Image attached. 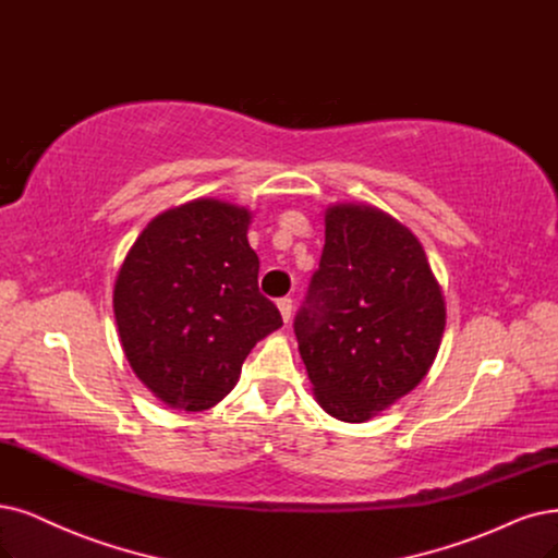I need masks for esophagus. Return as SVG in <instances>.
<instances>
[{
    "instance_id": "obj_1",
    "label": "esophagus",
    "mask_w": 558,
    "mask_h": 558,
    "mask_svg": "<svg viewBox=\"0 0 558 558\" xmlns=\"http://www.w3.org/2000/svg\"><path fill=\"white\" fill-rule=\"evenodd\" d=\"M278 311H280V315H282L284 322H290V319H292V311H294L292 299H290V296L278 299Z\"/></svg>"
}]
</instances>
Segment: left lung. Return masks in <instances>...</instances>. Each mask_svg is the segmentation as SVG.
Here are the masks:
<instances>
[{
    "label": "left lung",
    "instance_id": "left-lung-1",
    "mask_svg": "<svg viewBox=\"0 0 558 558\" xmlns=\"http://www.w3.org/2000/svg\"><path fill=\"white\" fill-rule=\"evenodd\" d=\"M444 326L441 287L418 239L375 206H328L319 268L294 319L326 414L363 423L414 390Z\"/></svg>",
    "mask_w": 558,
    "mask_h": 558
}]
</instances>
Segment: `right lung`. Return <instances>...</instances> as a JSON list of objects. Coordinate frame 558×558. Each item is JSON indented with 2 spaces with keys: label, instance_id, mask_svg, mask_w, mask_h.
<instances>
[{
  "label": "right lung",
  "instance_id": "1",
  "mask_svg": "<svg viewBox=\"0 0 558 558\" xmlns=\"http://www.w3.org/2000/svg\"><path fill=\"white\" fill-rule=\"evenodd\" d=\"M247 225L243 206L181 204L144 227L119 268L112 303L123 354L174 409L218 404L251 349L282 326L278 307L259 294Z\"/></svg>",
  "mask_w": 558,
  "mask_h": 558
}]
</instances>
